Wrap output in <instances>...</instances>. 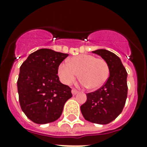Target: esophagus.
Listing matches in <instances>:
<instances>
[{
	"instance_id": "esophagus-1",
	"label": "esophagus",
	"mask_w": 147,
	"mask_h": 147,
	"mask_svg": "<svg viewBox=\"0 0 147 147\" xmlns=\"http://www.w3.org/2000/svg\"><path fill=\"white\" fill-rule=\"evenodd\" d=\"M78 91L76 89H75V88H72V90H71V93H72L73 95H76V94H78Z\"/></svg>"
}]
</instances>
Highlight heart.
<instances>
[{
  "mask_svg": "<svg viewBox=\"0 0 147 147\" xmlns=\"http://www.w3.org/2000/svg\"><path fill=\"white\" fill-rule=\"evenodd\" d=\"M79 73L81 83L91 90L102 87L108 79L110 69L103 59L88 54L71 58L68 63L62 62L58 69V74L62 82L69 85Z\"/></svg>",
  "mask_w": 147,
  "mask_h": 147,
  "instance_id": "1",
  "label": "heart"
}]
</instances>
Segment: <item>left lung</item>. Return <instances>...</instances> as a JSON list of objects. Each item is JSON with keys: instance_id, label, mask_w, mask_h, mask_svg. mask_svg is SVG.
<instances>
[{"instance_id": "1", "label": "left lung", "mask_w": 147, "mask_h": 147, "mask_svg": "<svg viewBox=\"0 0 147 147\" xmlns=\"http://www.w3.org/2000/svg\"><path fill=\"white\" fill-rule=\"evenodd\" d=\"M93 53L100 55L110 69L108 79L102 87L88 93L86 102L81 111L86 121L98 124H107L118 117L123 109L127 97V72L120 58L106 49Z\"/></svg>"}]
</instances>
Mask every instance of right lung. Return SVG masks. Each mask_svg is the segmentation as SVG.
<instances>
[{"instance_id": "obj_1", "label": "right lung", "mask_w": 147, "mask_h": 147, "mask_svg": "<svg viewBox=\"0 0 147 147\" xmlns=\"http://www.w3.org/2000/svg\"><path fill=\"white\" fill-rule=\"evenodd\" d=\"M68 54L49 49L31 53L20 68L17 80L20 107L30 121L44 124L61 116L72 97L71 88L60 82L58 69Z\"/></svg>"}]
</instances>
